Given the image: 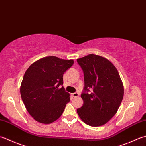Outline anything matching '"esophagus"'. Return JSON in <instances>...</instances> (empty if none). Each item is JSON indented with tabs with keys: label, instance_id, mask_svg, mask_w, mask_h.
Returning a JSON list of instances; mask_svg holds the SVG:
<instances>
[{
	"label": "esophagus",
	"instance_id": "obj_1",
	"mask_svg": "<svg viewBox=\"0 0 146 146\" xmlns=\"http://www.w3.org/2000/svg\"><path fill=\"white\" fill-rule=\"evenodd\" d=\"M71 95H72V96L73 97V98H75V97H78V93H77V92H75V93H73V94H71Z\"/></svg>",
	"mask_w": 146,
	"mask_h": 146
}]
</instances>
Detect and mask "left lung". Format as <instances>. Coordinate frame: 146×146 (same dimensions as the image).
Returning <instances> with one entry per match:
<instances>
[{"label": "left lung", "instance_id": "8db88e82", "mask_svg": "<svg viewBox=\"0 0 146 146\" xmlns=\"http://www.w3.org/2000/svg\"><path fill=\"white\" fill-rule=\"evenodd\" d=\"M76 61L84 74V104L77 113L88 125L101 126L115 115L121 104L124 88L120 76L115 66L103 57L89 54Z\"/></svg>", "mask_w": 146, "mask_h": 146}]
</instances>
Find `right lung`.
Instances as JSON below:
<instances>
[{"label": "right lung", "instance_id": "1", "mask_svg": "<svg viewBox=\"0 0 146 146\" xmlns=\"http://www.w3.org/2000/svg\"><path fill=\"white\" fill-rule=\"evenodd\" d=\"M73 60L55 56L43 58L30 66L20 87L22 101L35 120L49 124L62 115L70 101L63 85V74L72 66Z\"/></svg>", "mask_w": 146, "mask_h": 146}]
</instances>
